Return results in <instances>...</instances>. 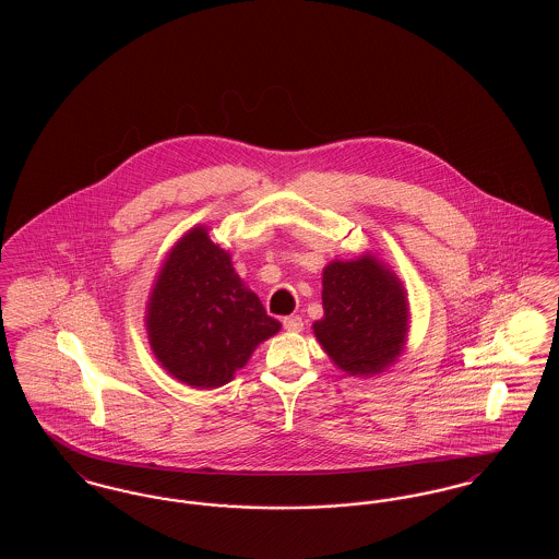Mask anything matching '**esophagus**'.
Masks as SVG:
<instances>
[{"label":"esophagus","instance_id":"34e87169","mask_svg":"<svg viewBox=\"0 0 559 559\" xmlns=\"http://www.w3.org/2000/svg\"><path fill=\"white\" fill-rule=\"evenodd\" d=\"M283 326H285L287 331H292V333H299V331L304 329V320H301V317H297V314L285 317V319H283Z\"/></svg>","mask_w":559,"mask_h":559}]
</instances>
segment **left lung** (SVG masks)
I'll use <instances>...</instances> for the list:
<instances>
[{
    "label": "left lung",
    "instance_id": "8db88e82",
    "mask_svg": "<svg viewBox=\"0 0 559 559\" xmlns=\"http://www.w3.org/2000/svg\"><path fill=\"white\" fill-rule=\"evenodd\" d=\"M322 310L314 335L342 371L374 374L402 352L408 331L404 289L371 255L324 267Z\"/></svg>",
    "mask_w": 559,
    "mask_h": 559
}]
</instances>
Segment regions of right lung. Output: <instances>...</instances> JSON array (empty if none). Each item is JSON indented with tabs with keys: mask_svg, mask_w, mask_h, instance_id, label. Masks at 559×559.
<instances>
[{
	"mask_svg": "<svg viewBox=\"0 0 559 559\" xmlns=\"http://www.w3.org/2000/svg\"><path fill=\"white\" fill-rule=\"evenodd\" d=\"M146 312L157 360L199 390L228 383L251 352L281 329L205 228H192L171 249Z\"/></svg>",
	"mask_w": 559,
	"mask_h": 559,
	"instance_id": "add662e5",
	"label": "right lung"
}]
</instances>
